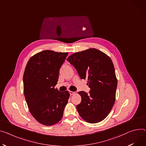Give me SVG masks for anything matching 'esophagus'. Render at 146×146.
<instances>
[{"mask_svg":"<svg viewBox=\"0 0 146 146\" xmlns=\"http://www.w3.org/2000/svg\"><path fill=\"white\" fill-rule=\"evenodd\" d=\"M69 93H70V96H72V95H73V94H75V92H73V91H69Z\"/></svg>","mask_w":146,"mask_h":146,"instance_id":"34e87169","label":"esophagus"}]
</instances>
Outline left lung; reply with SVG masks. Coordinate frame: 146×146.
Returning a JSON list of instances; mask_svg holds the SVG:
<instances>
[{
  "label": "left lung",
  "instance_id": "left-lung-1",
  "mask_svg": "<svg viewBox=\"0 0 146 146\" xmlns=\"http://www.w3.org/2000/svg\"><path fill=\"white\" fill-rule=\"evenodd\" d=\"M67 60L76 69L81 79L87 78L89 94L79 91L81 102L76 106L80 116L86 122L96 123L108 116L115 101L117 87L114 66L102 52L91 48L74 53Z\"/></svg>",
  "mask_w": 146,
  "mask_h": 146
}]
</instances>
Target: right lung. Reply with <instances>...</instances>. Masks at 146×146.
Instances as JSON below:
<instances>
[{
  "label": "right lung",
  "mask_w": 146,
  "mask_h": 146,
  "mask_svg": "<svg viewBox=\"0 0 146 146\" xmlns=\"http://www.w3.org/2000/svg\"><path fill=\"white\" fill-rule=\"evenodd\" d=\"M68 52L45 50L29 60L23 76L24 94L30 113L40 123L51 126L61 120L70 94L55 88Z\"/></svg>",
  "instance_id": "right-lung-1"
}]
</instances>
